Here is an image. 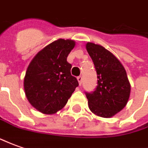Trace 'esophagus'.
I'll return each instance as SVG.
<instances>
[{"mask_svg": "<svg viewBox=\"0 0 148 148\" xmlns=\"http://www.w3.org/2000/svg\"><path fill=\"white\" fill-rule=\"evenodd\" d=\"M77 78V81H78V82H79V84L81 85L82 82V76L80 75V76H78Z\"/></svg>", "mask_w": 148, "mask_h": 148, "instance_id": "1", "label": "esophagus"}]
</instances>
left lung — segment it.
I'll list each match as a JSON object with an SVG mask.
<instances>
[{
	"mask_svg": "<svg viewBox=\"0 0 148 148\" xmlns=\"http://www.w3.org/2000/svg\"><path fill=\"white\" fill-rule=\"evenodd\" d=\"M86 50L97 73V86L86 92L90 110L103 118H110L127 105L131 85L124 67L113 54L102 45L88 42Z\"/></svg>",
	"mask_w": 148,
	"mask_h": 148,
	"instance_id": "left-lung-1",
	"label": "left lung"
}]
</instances>
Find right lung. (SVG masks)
<instances>
[{"label":"right lung","mask_w":148,"mask_h":148,"mask_svg":"<svg viewBox=\"0 0 148 148\" xmlns=\"http://www.w3.org/2000/svg\"><path fill=\"white\" fill-rule=\"evenodd\" d=\"M72 40L58 39L45 46L31 61L24 79L25 95L32 106L44 114L62 109L78 86L71 75L67 57L74 49Z\"/></svg>","instance_id":"add662e5"}]
</instances>
